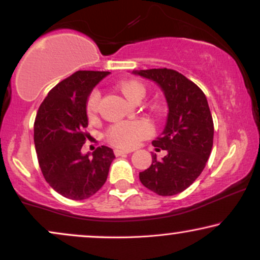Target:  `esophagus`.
I'll list each match as a JSON object with an SVG mask.
<instances>
[{"label":"esophagus","mask_w":260,"mask_h":260,"mask_svg":"<svg viewBox=\"0 0 260 260\" xmlns=\"http://www.w3.org/2000/svg\"><path fill=\"white\" fill-rule=\"evenodd\" d=\"M115 155L116 156H121V155H124V154H131V150H123V149H115L114 150Z\"/></svg>","instance_id":"1"}]
</instances>
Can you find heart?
Here are the masks:
<instances>
[{
    "label": "heart",
    "instance_id": "obj_1",
    "mask_svg": "<svg viewBox=\"0 0 260 260\" xmlns=\"http://www.w3.org/2000/svg\"><path fill=\"white\" fill-rule=\"evenodd\" d=\"M120 89L123 93V95L129 102L133 103H136L137 100H142L146 92L145 86L134 80L121 82ZM99 98L100 94L98 90H93L88 96L86 110L89 118L95 117V115L98 114ZM151 132L152 128L149 122H146L145 120L123 121L117 122L114 126H111L110 129L108 131V134H106V138L112 145L117 146V148L131 149L134 148L140 140L148 138Z\"/></svg>",
    "mask_w": 260,
    "mask_h": 260
}]
</instances>
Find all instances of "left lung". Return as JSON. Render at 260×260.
<instances>
[{"label": "left lung", "instance_id": "obj_1", "mask_svg": "<svg viewBox=\"0 0 260 260\" xmlns=\"http://www.w3.org/2000/svg\"><path fill=\"white\" fill-rule=\"evenodd\" d=\"M134 75L154 81L164 92L168 105L164 132L152 142L167 155L139 173L142 184L161 196L177 195L198 179L212 146L214 126L205 93L192 81L171 69L134 70Z\"/></svg>", "mask_w": 260, "mask_h": 260}]
</instances>
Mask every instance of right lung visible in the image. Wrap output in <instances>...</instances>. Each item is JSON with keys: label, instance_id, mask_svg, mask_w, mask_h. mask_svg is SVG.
<instances>
[{"label": "right lung", "instance_id": "right-lung-1", "mask_svg": "<svg viewBox=\"0 0 260 260\" xmlns=\"http://www.w3.org/2000/svg\"><path fill=\"white\" fill-rule=\"evenodd\" d=\"M109 71H76L49 90L37 111L34 142L39 165L47 183L70 200L93 196L105 184L115 158L108 146L83 155L88 138L87 100Z\"/></svg>", "mask_w": 260, "mask_h": 260}]
</instances>
